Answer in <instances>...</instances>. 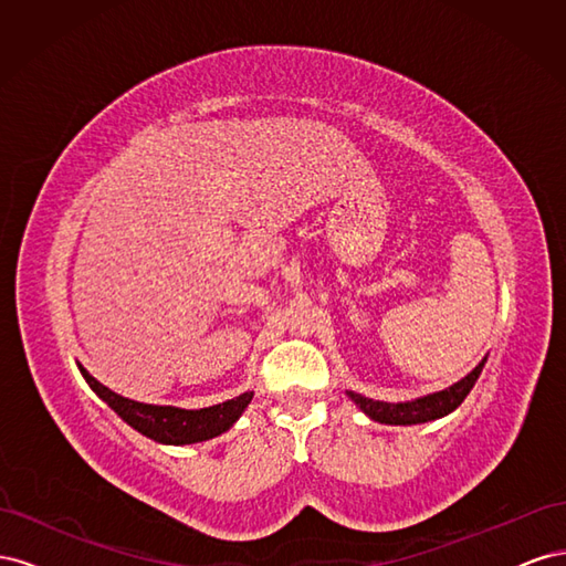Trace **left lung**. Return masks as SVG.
<instances>
[{
	"mask_svg": "<svg viewBox=\"0 0 566 566\" xmlns=\"http://www.w3.org/2000/svg\"><path fill=\"white\" fill-rule=\"evenodd\" d=\"M486 364V358H482L474 366V370H470L465 378L458 380L455 385L441 389V391H432V394H424V397L418 399H410V401H397V403H389V401H378V399H368L364 394H356V391H347V397L364 410V413L380 422V424H422V422H432L439 420L443 416L453 413V410L465 401V397L470 394V389L474 387L476 378L482 375V368Z\"/></svg>",
	"mask_w": 566,
	"mask_h": 566,
	"instance_id": "8db88e82",
	"label": "left lung"
}]
</instances>
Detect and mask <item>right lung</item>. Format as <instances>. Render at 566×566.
Listing matches in <instances>:
<instances>
[{
    "mask_svg": "<svg viewBox=\"0 0 566 566\" xmlns=\"http://www.w3.org/2000/svg\"><path fill=\"white\" fill-rule=\"evenodd\" d=\"M82 378L96 391L98 399H104L115 413L123 418L136 432L144 437L167 443V447H186V443L208 441L212 437L231 430L233 422L243 416V410L252 401L254 391H243L241 397H233L224 403H214L208 408H179V406H156L142 403L127 397H119L106 385L92 378L90 370L77 364Z\"/></svg>",
    "mask_w": 566,
    "mask_h": 566,
    "instance_id": "add662e5",
    "label": "right lung"
}]
</instances>
